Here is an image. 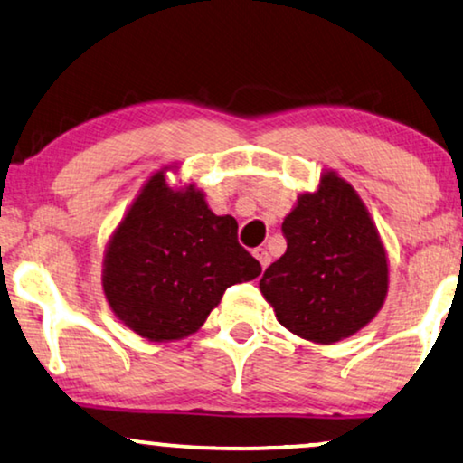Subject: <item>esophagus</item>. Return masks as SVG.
I'll return each mask as SVG.
<instances>
[{"label": "esophagus", "mask_w": 463, "mask_h": 463, "mask_svg": "<svg viewBox=\"0 0 463 463\" xmlns=\"http://www.w3.org/2000/svg\"><path fill=\"white\" fill-rule=\"evenodd\" d=\"M252 255H255V257H257V261H259V263H261V268H263V269H265V268H268V265H269V261H271L269 252H268V250H265V249H261V246H259V249H255V250H252Z\"/></svg>", "instance_id": "obj_1"}]
</instances>
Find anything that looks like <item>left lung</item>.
<instances>
[{"label": "left lung", "mask_w": 463, "mask_h": 463, "mask_svg": "<svg viewBox=\"0 0 463 463\" xmlns=\"http://www.w3.org/2000/svg\"><path fill=\"white\" fill-rule=\"evenodd\" d=\"M287 252L259 288L290 333L335 344L375 318L388 293V259L350 183L325 173L284 219Z\"/></svg>", "instance_id": "obj_1"}]
</instances>
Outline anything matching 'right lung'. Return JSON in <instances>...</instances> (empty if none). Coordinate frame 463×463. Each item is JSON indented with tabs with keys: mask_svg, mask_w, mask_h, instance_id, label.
Segmentation results:
<instances>
[{
	"mask_svg": "<svg viewBox=\"0 0 463 463\" xmlns=\"http://www.w3.org/2000/svg\"><path fill=\"white\" fill-rule=\"evenodd\" d=\"M261 265L238 242L236 219L217 217L204 194L145 183L105 252L103 288L119 320L149 341L198 331L232 284Z\"/></svg>",
	"mask_w": 463,
	"mask_h": 463,
	"instance_id": "1",
	"label": "right lung"
}]
</instances>
